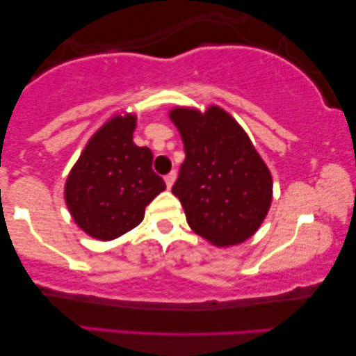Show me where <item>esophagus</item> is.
<instances>
[{"label": "esophagus", "mask_w": 356, "mask_h": 356, "mask_svg": "<svg viewBox=\"0 0 356 356\" xmlns=\"http://www.w3.org/2000/svg\"><path fill=\"white\" fill-rule=\"evenodd\" d=\"M175 179H177V172H170L168 175H165V183H167V188L170 189L173 186V183H175Z\"/></svg>", "instance_id": "1"}]
</instances>
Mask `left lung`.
Returning <instances> with one entry per match:
<instances>
[{
	"label": "left lung",
	"mask_w": 356,
	"mask_h": 356,
	"mask_svg": "<svg viewBox=\"0 0 356 356\" xmlns=\"http://www.w3.org/2000/svg\"><path fill=\"white\" fill-rule=\"evenodd\" d=\"M184 162L172 193L189 227L216 246L245 241L261 227L272 201V177L241 126L227 111L175 108Z\"/></svg>",
	"instance_id": "1"
}]
</instances>
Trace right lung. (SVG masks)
<instances>
[{
  "label": "right lung",
  "mask_w": 356,
  "mask_h": 356,
  "mask_svg": "<svg viewBox=\"0 0 356 356\" xmlns=\"http://www.w3.org/2000/svg\"><path fill=\"white\" fill-rule=\"evenodd\" d=\"M136 116H113L92 136L66 181L77 225L102 241L133 230L165 183L152 170V150L133 143Z\"/></svg>",
  "instance_id": "1"
}]
</instances>
